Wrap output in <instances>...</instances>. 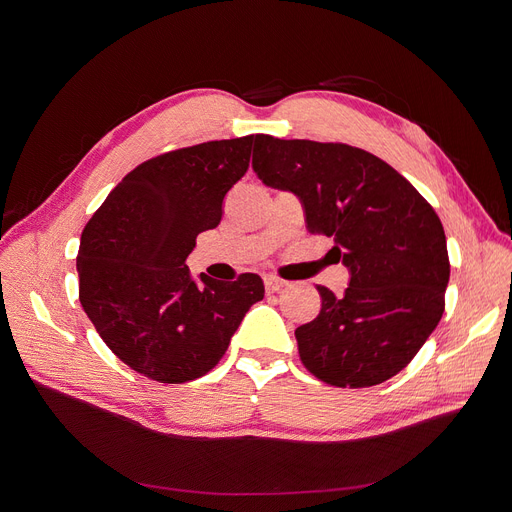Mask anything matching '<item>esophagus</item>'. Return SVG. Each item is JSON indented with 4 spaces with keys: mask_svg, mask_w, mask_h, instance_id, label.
Segmentation results:
<instances>
[{
    "mask_svg": "<svg viewBox=\"0 0 512 512\" xmlns=\"http://www.w3.org/2000/svg\"><path fill=\"white\" fill-rule=\"evenodd\" d=\"M263 282H265V290H267V292H280L282 288H286V286H288V282H286V280L276 278V276H265V278H263Z\"/></svg>",
    "mask_w": 512,
    "mask_h": 512,
    "instance_id": "34e87169",
    "label": "esophagus"
}]
</instances>
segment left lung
<instances>
[{"instance_id":"8db88e82","label":"left lung","mask_w":512,"mask_h":512,"mask_svg":"<svg viewBox=\"0 0 512 512\" xmlns=\"http://www.w3.org/2000/svg\"><path fill=\"white\" fill-rule=\"evenodd\" d=\"M253 170L303 201L313 234L351 270L342 297L317 286L321 311L294 330L303 365L338 388L382 384L438 326L450 261L442 222L384 159L344 143L257 134Z\"/></svg>"}]
</instances>
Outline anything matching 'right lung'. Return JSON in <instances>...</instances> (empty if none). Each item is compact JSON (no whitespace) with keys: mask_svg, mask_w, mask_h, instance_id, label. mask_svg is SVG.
I'll return each instance as SVG.
<instances>
[{"mask_svg":"<svg viewBox=\"0 0 512 512\" xmlns=\"http://www.w3.org/2000/svg\"><path fill=\"white\" fill-rule=\"evenodd\" d=\"M257 134L155 155L128 172L87 222L76 257L78 299L101 340L130 369L161 384L201 378L220 363L263 280L234 282L184 263L195 238L222 220L230 188L249 170Z\"/></svg>","mask_w":512,"mask_h":512,"instance_id":"add662e5","label":"right lung"}]
</instances>
